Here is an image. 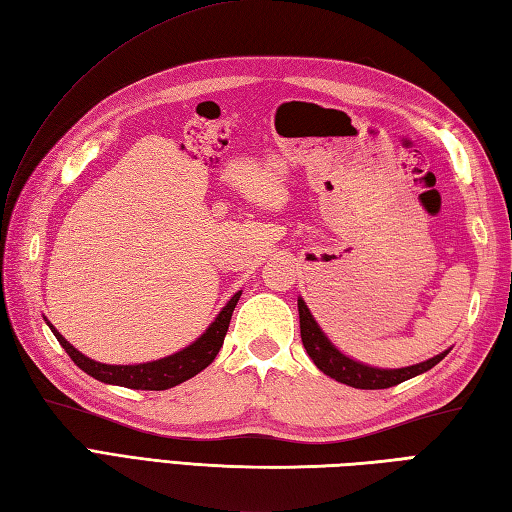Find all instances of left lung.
Segmentation results:
<instances>
[{"mask_svg": "<svg viewBox=\"0 0 512 512\" xmlns=\"http://www.w3.org/2000/svg\"><path fill=\"white\" fill-rule=\"evenodd\" d=\"M299 323H301L303 347H306V352L314 361V365H317L323 374H328L330 378L339 380V383H345L356 389H387V387L400 385L413 376L427 372V369L438 365L442 358L447 356V352H444L429 358V361L411 365V367H402V369L367 367L363 363L352 361V358H347L336 350V347L328 341V336L321 332L317 321L312 319V314L306 303H303V299H299Z\"/></svg>", "mask_w": 512, "mask_h": 512, "instance_id": "obj_1", "label": "left lung"}]
</instances>
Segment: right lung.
<instances>
[{"mask_svg":"<svg viewBox=\"0 0 512 512\" xmlns=\"http://www.w3.org/2000/svg\"><path fill=\"white\" fill-rule=\"evenodd\" d=\"M242 292H235L231 301L226 303L222 312L217 314V319L209 325L198 341L191 343L189 347H184L182 352L171 354L167 358H160V361L154 363H140V365H105V363H96L92 358L83 356L76 347H72L63 336L52 328L57 341L72 361L79 365L85 374H90L92 378L101 380V383L107 385H121L129 389H149V391H160V389H169L176 387L184 380L193 378L195 374H200L204 367H209L213 363V358L220 352V347L224 343V336L228 332V323H231L233 310L237 306Z\"/></svg>","mask_w":512,"mask_h":512,"instance_id":"add662e5","label":"right lung"}]
</instances>
